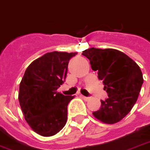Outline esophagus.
Wrapping results in <instances>:
<instances>
[{
  "mask_svg": "<svg viewBox=\"0 0 150 150\" xmlns=\"http://www.w3.org/2000/svg\"><path fill=\"white\" fill-rule=\"evenodd\" d=\"M80 97L82 98H83V100H88V99H89L90 98L89 97H86V96H84V95H80Z\"/></svg>",
  "mask_w": 150,
  "mask_h": 150,
  "instance_id": "34e87169",
  "label": "esophagus"
}]
</instances>
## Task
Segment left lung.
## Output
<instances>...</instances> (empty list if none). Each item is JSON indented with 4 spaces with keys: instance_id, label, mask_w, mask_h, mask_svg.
I'll return each instance as SVG.
<instances>
[{
    "instance_id": "1",
    "label": "left lung",
    "mask_w": 150,
    "mask_h": 150,
    "mask_svg": "<svg viewBox=\"0 0 150 150\" xmlns=\"http://www.w3.org/2000/svg\"><path fill=\"white\" fill-rule=\"evenodd\" d=\"M83 55L90 60L93 71L103 81L108 98L101 100L100 109L93 112L98 120L106 124L120 122L137 102L143 83L140 67L128 55L112 48H88Z\"/></svg>"
}]
</instances>
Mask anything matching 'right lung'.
Instances as JSON below:
<instances>
[{"label": "right lung", "instance_id": "add662e5", "mask_svg": "<svg viewBox=\"0 0 150 150\" xmlns=\"http://www.w3.org/2000/svg\"><path fill=\"white\" fill-rule=\"evenodd\" d=\"M77 52H52L32 62L20 83L18 98L25 120L44 137L55 135L67 119V105L74 96L57 92L67 77L70 59Z\"/></svg>", "mask_w": 150, "mask_h": 150}]
</instances>
